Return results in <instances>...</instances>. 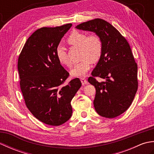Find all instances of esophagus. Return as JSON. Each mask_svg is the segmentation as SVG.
Here are the masks:
<instances>
[{
	"label": "esophagus",
	"mask_w": 154,
	"mask_h": 154,
	"mask_svg": "<svg viewBox=\"0 0 154 154\" xmlns=\"http://www.w3.org/2000/svg\"><path fill=\"white\" fill-rule=\"evenodd\" d=\"M81 83H82L83 85H84L88 84L87 81L85 79V78H81Z\"/></svg>",
	"instance_id": "1"
}]
</instances>
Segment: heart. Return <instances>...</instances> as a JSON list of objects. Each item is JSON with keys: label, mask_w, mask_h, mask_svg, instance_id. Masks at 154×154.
Listing matches in <instances>:
<instances>
[{"label": "heart", "mask_w": 154, "mask_h": 154, "mask_svg": "<svg viewBox=\"0 0 154 154\" xmlns=\"http://www.w3.org/2000/svg\"><path fill=\"white\" fill-rule=\"evenodd\" d=\"M67 41L69 44L80 48L82 59L71 70V74L75 77H83L90 69L93 62L94 63L100 60L103 53L102 42L96 35L87 36L85 34L79 31L71 32ZM57 57L61 64L67 67L71 66V62L68 60L66 52L61 46L57 49Z\"/></svg>", "instance_id": "b5f03b06"}]
</instances>
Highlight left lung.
<instances>
[{"label":"left lung","instance_id":"obj_1","mask_svg":"<svg viewBox=\"0 0 154 154\" xmlns=\"http://www.w3.org/2000/svg\"><path fill=\"white\" fill-rule=\"evenodd\" d=\"M78 30L95 33L103 53L88 81L94 86V109L100 116L113 119L130 107L138 89V66L127 40L110 23L96 18L81 23ZM94 76L106 80L99 82Z\"/></svg>","mask_w":154,"mask_h":154}]
</instances>
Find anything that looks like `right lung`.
Segmentation results:
<instances>
[{
  "instance_id": "obj_1",
  "label": "right lung",
  "mask_w": 154,
  "mask_h": 154,
  "mask_svg": "<svg viewBox=\"0 0 154 154\" xmlns=\"http://www.w3.org/2000/svg\"><path fill=\"white\" fill-rule=\"evenodd\" d=\"M71 26L38 29L28 39L18 57L20 85L26 105L37 119L51 126L69 120L73 112L71 101L81 87L78 78L65 83L69 73L57 57L58 45Z\"/></svg>"
}]
</instances>
